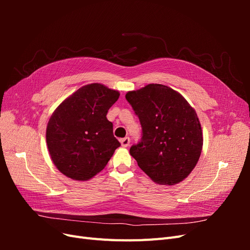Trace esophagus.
<instances>
[{"mask_svg":"<svg viewBox=\"0 0 250 250\" xmlns=\"http://www.w3.org/2000/svg\"><path fill=\"white\" fill-rule=\"evenodd\" d=\"M120 142H121V145H122L123 147H128V146H129V144H130V139L126 137L124 139H121Z\"/></svg>","mask_w":250,"mask_h":250,"instance_id":"obj_1","label":"esophagus"}]
</instances>
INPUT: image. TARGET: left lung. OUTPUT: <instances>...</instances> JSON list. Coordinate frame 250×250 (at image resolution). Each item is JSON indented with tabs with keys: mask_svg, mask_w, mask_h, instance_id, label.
<instances>
[{
	"mask_svg": "<svg viewBox=\"0 0 250 250\" xmlns=\"http://www.w3.org/2000/svg\"><path fill=\"white\" fill-rule=\"evenodd\" d=\"M125 97L142 125V139L129 151L139 167L156 184L183 181L198 163L203 145L195 109L176 90L156 83Z\"/></svg>",
	"mask_w": 250,
	"mask_h": 250,
	"instance_id": "1",
	"label": "left lung"
}]
</instances>
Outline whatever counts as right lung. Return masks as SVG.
Returning a JSON list of instances; mask_svg holds the SVG:
<instances>
[{"label":"right lung","mask_w":250,"mask_h":250,"mask_svg":"<svg viewBox=\"0 0 250 250\" xmlns=\"http://www.w3.org/2000/svg\"><path fill=\"white\" fill-rule=\"evenodd\" d=\"M118 90L101 83L80 87L52 113L46 139L55 167L74 180H88L102 171L121 144L113 137L108 109Z\"/></svg>","instance_id":"obj_1"}]
</instances>
